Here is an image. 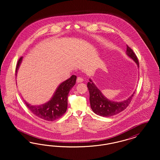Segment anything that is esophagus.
<instances>
[{
  "label": "esophagus",
  "instance_id": "esophagus-1",
  "mask_svg": "<svg viewBox=\"0 0 160 160\" xmlns=\"http://www.w3.org/2000/svg\"><path fill=\"white\" fill-rule=\"evenodd\" d=\"M83 82V79L82 77H78L77 79V83H82Z\"/></svg>",
  "mask_w": 160,
  "mask_h": 160
}]
</instances>
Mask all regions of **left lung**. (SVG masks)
Returning <instances> with one entry per match:
<instances>
[{
	"label": "left lung",
	"instance_id": "1",
	"mask_svg": "<svg viewBox=\"0 0 160 160\" xmlns=\"http://www.w3.org/2000/svg\"><path fill=\"white\" fill-rule=\"evenodd\" d=\"M126 54L135 62L137 67L139 68V63L136 55L128 46H127ZM87 86L90 95L89 101L92 110L95 114L102 117H110L124 110L128 106L135 93L134 92L127 99L122 101H113L107 98L91 78H89V82L88 83Z\"/></svg>",
	"mask_w": 160,
	"mask_h": 160
}]
</instances>
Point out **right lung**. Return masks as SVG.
Segmentation results:
<instances>
[{
  "mask_svg": "<svg viewBox=\"0 0 160 160\" xmlns=\"http://www.w3.org/2000/svg\"><path fill=\"white\" fill-rule=\"evenodd\" d=\"M22 60L23 57H21L18 61L15 70L16 76ZM76 80V76L72 75L68 79L61 83L56 88L51 99L43 104L32 105L25 99H23V101L26 106L38 118L48 121H53L60 118L66 112L69 92L75 85Z\"/></svg>",
  "mask_w": 160,
  "mask_h": 160,
  "instance_id": "right-lung-1",
  "label": "right lung"
}]
</instances>
